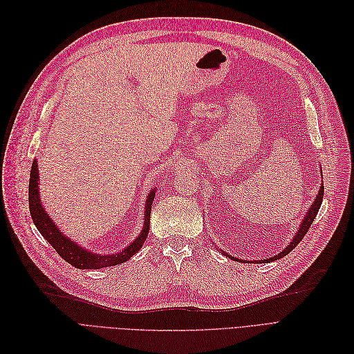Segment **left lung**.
Segmentation results:
<instances>
[{
  "label": "left lung",
  "instance_id": "1",
  "mask_svg": "<svg viewBox=\"0 0 354 354\" xmlns=\"http://www.w3.org/2000/svg\"><path fill=\"white\" fill-rule=\"evenodd\" d=\"M323 196H324V186L322 184V186H319V190H318V194H317V197H315V200H314V203L311 205V207H310V210L307 212V214H306V217L302 218V223H301V226H299V229H298V232L295 233V236H294V239H292V242L285 248L281 254H278L277 257H272V258H269V259H263L262 262H265V263H268V262H272V261H277V259H279V258H283L285 255H288L290 252L302 241V238L306 236V233L308 232V229L311 227V225H313V222H314V218H315V216H317V213H318V210H319V207H322V203H323ZM223 252V250H222ZM223 254L227 257V258H232L233 261H239V262H245V261H242V259H238V258H234V257H232V255H227L226 252H223ZM261 262V261H259Z\"/></svg>",
  "mask_w": 354,
  "mask_h": 354
}]
</instances>
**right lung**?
<instances>
[{"label":"right lung","mask_w":354,"mask_h":354,"mask_svg":"<svg viewBox=\"0 0 354 354\" xmlns=\"http://www.w3.org/2000/svg\"><path fill=\"white\" fill-rule=\"evenodd\" d=\"M156 196V189L149 192L147 201H145V213H144V226L140 233V236L133 241L129 246H127L122 252L112 255H99L93 254L89 249H85L75 243L72 239L66 238L64 234L57 229L53 223L52 217H48L46 210L40 203V194H39V170H37V161H32L31 173H30V183H28V205H30V214L36 227L41 233V236L52 245L57 254L67 262L79 269H100L105 266H113L127 262L132 258L137 252L142 248L145 239L148 238L149 232V217H151V206H153Z\"/></svg>","instance_id":"add662e5"}]
</instances>
